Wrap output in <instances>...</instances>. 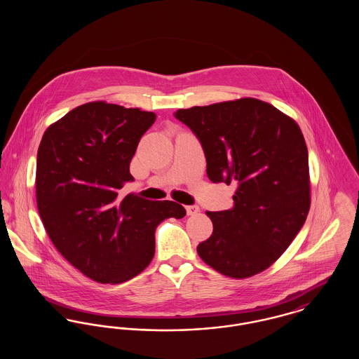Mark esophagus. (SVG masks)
<instances>
[{"label":"esophagus","mask_w":359,"mask_h":359,"mask_svg":"<svg viewBox=\"0 0 359 359\" xmlns=\"http://www.w3.org/2000/svg\"><path fill=\"white\" fill-rule=\"evenodd\" d=\"M186 210H187L188 215H196L201 211V208L198 205H187Z\"/></svg>","instance_id":"34e87169"}]
</instances>
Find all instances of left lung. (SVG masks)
<instances>
[{"mask_svg":"<svg viewBox=\"0 0 359 359\" xmlns=\"http://www.w3.org/2000/svg\"><path fill=\"white\" fill-rule=\"evenodd\" d=\"M199 138L211 182L234 184V205L211 212L198 255L217 272L246 278L268 269L297 236L311 205L304 136L287 114L256 98L179 109Z\"/></svg>","mask_w":359,"mask_h":359,"instance_id":"8db88e82","label":"left lung"}]
</instances>
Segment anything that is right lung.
<instances>
[{"instance_id": "right-lung-1", "label": "right lung", "mask_w": 359, "mask_h": 359, "mask_svg": "<svg viewBox=\"0 0 359 359\" xmlns=\"http://www.w3.org/2000/svg\"><path fill=\"white\" fill-rule=\"evenodd\" d=\"M156 114L104 101L85 103L44 132L36 165V202L52 243L72 266L102 284L141 273L154 256V230L184 207L120 189Z\"/></svg>"}]
</instances>
